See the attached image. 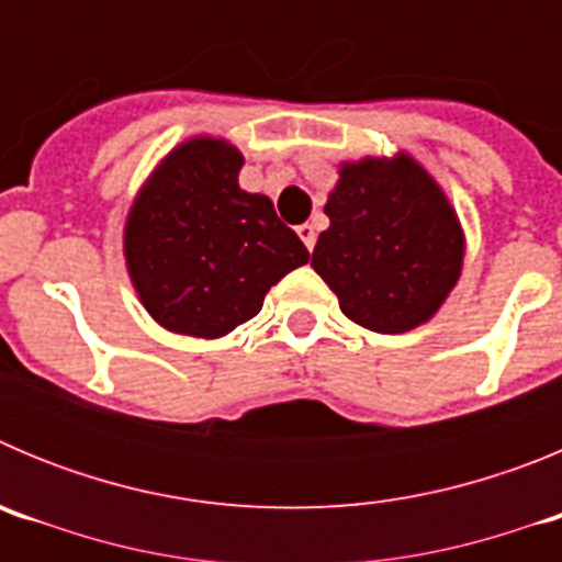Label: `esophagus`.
Returning a JSON list of instances; mask_svg holds the SVG:
<instances>
[{
  "instance_id": "1",
  "label": "esophagus",
  "mask_w": 562,
  "mask_h": 562,
  "mask_svg": "<svg viewBox=\"0 0 562 562\" xmlns=\"http://www.w3.org/2000/svg\"><path fill=\"white\" fill-rule=\"evenodd\" d=\"M297 236H301V241H304V245H306V250H315L317 231L310 225V222H306V225H297Z\"/></svg>"
}]
</instances>
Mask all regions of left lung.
<instances>
[{"label":"left lung","mask_w":562,"mask_h":562,"mask_svg":"<svg viewBox=\"0 0 562 562\" xmlns=\"http://www.w3.org/2000/svg\"><path fill=\"white\" fill-rule=\"evenodd\" d=\"M329 227L312 267L342 315L380 335L428 324L464 265V231L439 182L411 154L340 162Z\"/></svg>","instance_id":"8db88e82"}]
</instances>
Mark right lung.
<instances>
[{
  "label": "right lung",
  "mask_w": 562,
  "mask_h": 562,
  "mask_svg": "<svg viewBox=\"0 0 562 562\" xmlns=\"http://www.w3.org/2000/svg\"><path fill=\"white\" fill-rule=\"evenodd\" d=\"M245 157L222 137H191L143 182L123 227L132 286L173 335L216 340L247 324L286 272L310 261L265 193L238 188Z\"/></svg>",
  "instance_id": "right-lung-1"
}]
</instances>
